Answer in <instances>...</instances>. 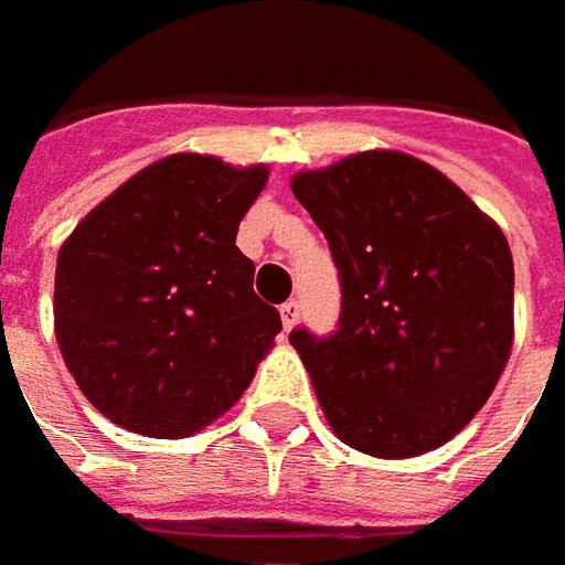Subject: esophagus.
Instances as JSON below:
<instances>
[{
  "instance_id": "esophagus-1",
  "label": "esophagus",
  "mask_w": 565,
  "mask_h": 565,
  "mask_svg": "<svg viewBox=\"0 0 565 565\" xmlns=\"http://www.w3.org/2000/svg\"><path fill=\"white\" fill-rule=\"evenodd\" d=\"M279 315H282V327L292 330L295 323H298V317H301V301H298V298H289V301L279 308Z\"/></svg>"
}]
</instances>
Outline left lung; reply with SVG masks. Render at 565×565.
Masks as SVG:
<instances>
[{
	"label": "left lung",
	"mask_w": 565,
	"mask_h": 565,
	"mask_svg": "<svg viewBox=\"0 0 565 565\" xmlns=\"http://www.w3.org/2000/svg\"><path fill=\"white\" fill-rule=\"evenodd\" d=\"M292 191L330 245L342 292L333 333H289L327 422L380 459L452 440L510 359L503 232L434 166L393 150L301 172Z\"/></svg>",
	"instance_id": "8db88e82"
}]
</instances>
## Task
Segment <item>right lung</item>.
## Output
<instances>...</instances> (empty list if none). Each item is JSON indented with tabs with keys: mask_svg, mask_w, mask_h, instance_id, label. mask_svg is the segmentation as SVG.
<instances>
[{
	"mask_svg": "<svg viewBox=\"0 0 565 565\" xmlns=\"http://www.w3.org/2000/svg\"><path fill=\"white\" fill-rule=\"evenodd\" d=\"M267 182L175 153L90 210L55 264V339L81 393L109 422L179 440L248 390L282 330L254 292L238 223Z\"/></svg>",
	"mask_w": 565,
	"mask_h": 565,
	"instance_id": "right-lung-1",
	"label": "right lung"
}]
</instances>
